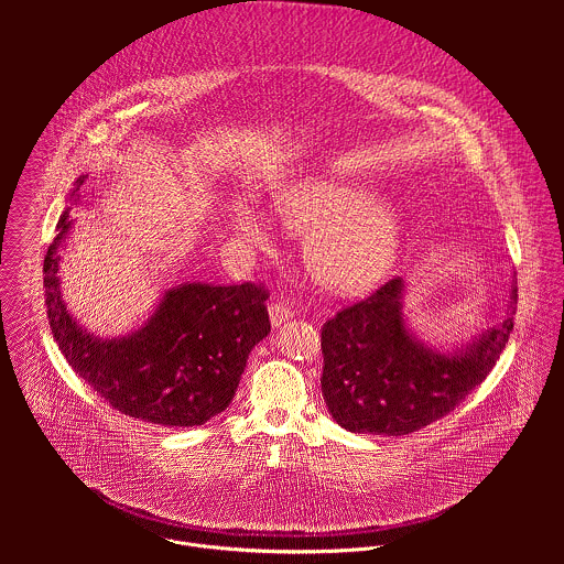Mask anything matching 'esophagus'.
I'll use <instances>...</instances> for the list:
<instances>
[{
  "mask_svg": "<svg viewBox=\"0 0 564 564\" xmlns=\"http://www.w3.org/2000/svg\"><path fill=\"white\" fill-rule=\"evenodd\" d=\"M269 317H271V323L278 327V325H282V323L289 322L293 317V311L282 300H273L269 304Z\"/></svg>",
  "mask_w": 564,
  "mask_h": 564,
  "instance_id": "esophagus-1",
  "label": "esophagus"
}]
</instances>
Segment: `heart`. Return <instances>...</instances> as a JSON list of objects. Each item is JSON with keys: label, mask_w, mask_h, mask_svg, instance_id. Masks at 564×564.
Returning a JSON list of instances; mask_svg holds the SVG:
<instances>
[{"label": "heart", "mask_w": 564, "mask_h": 564, "mask_svg": "<svg viewBox=\"0 0 564 564\" xmlns=\"http://www.w3.org/2000/svg\"><path fill=\"white\" fill-rule=\"evenodd\" d=\"M280 221L300 235L313 232L306 245L311 273L329 289L362 291L387 275L402 247V221L380 204L369 186L343 180H304L275 199ZM235 224L242 239L264 247L271 241L267 221L239 208Z\"/></svg>", "instance_id": "heart-1"}]
</instances>
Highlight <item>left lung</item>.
Segmentation results:
<instances>
[{
	"label": "left lung",
	"instance_id": "1",
	"mask_svg": "<svg viewBox=\"0 0 564 564\" xmlns=\"http://www.w3.org/2000/svg\"><path fill=\"white\" fill-rule=\"evenodd\" d=\"M402 295L398 275L323 323V400L349 432L402 436L445 416L482 384L514 327L517 289L501 322L467 349L438 354L405 329Z\"/></svg>",
	"mask_w": 564,
	"mask_h": 564
}]
</instances>
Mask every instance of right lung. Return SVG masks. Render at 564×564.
<instances>
[{
	"label": "right lung",
	"mask_w": 564,
	"mask_h": 564,
	"mask_svg": "<svg viewBox=\"0 0 564 564\" xmlns=\"http://www.w3.org/2000/svg\"><path fill=\"white\" fill-rule=\"evenodd\" d=\"M67 217L69 208L45 253L43 286L54 340L76 376L121 414L159 425L193 427L226 410L249 351L271 332L269 291L253 282L184 284L166 291L152 319L132 336L93 338L69 317L58 291Z\"/></svg>",
	"instance_id": "right-lung-1"
}]
</instances>
